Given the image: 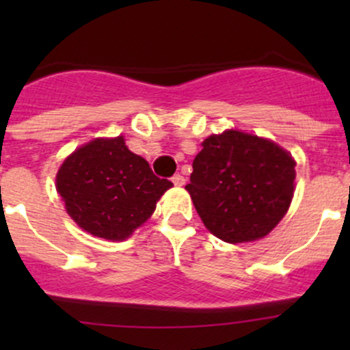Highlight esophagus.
<instances>
[{
    "label": "esophagus",
    "instance_id": "obj_1",
    "mask_svg": "<svg viewBox=\"0 0 350 350\" xmlns=\"http://www.w3.org/2000/svg\"><path fill=\"white\" fill-rule=\"evenodd\" d=\"M172 183H174V186H185L186 179L181 174H174L172 176Z\"/></svg>",
    "mask_w": 350,
    "mask_h": 350
}]
</instances>
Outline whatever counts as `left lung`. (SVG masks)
<instances>
[{
	"mask_svg": "<svg viewBox=\"0 0 350 350\" xmlns=\"http://www.w3.org/2000/svg\"><path fill=\"white\" fill-rule=\"evenodd\" d=\"M201 146L186 189L204 227L228 243L266 237L291 204L295 159L239 130L210 135Z\"/></svg>",
	"mask_w": 350,
	"mask_h": 350,
	"instance_id": "left-lung-1",
	"label": "left lung"
}]
</instances>
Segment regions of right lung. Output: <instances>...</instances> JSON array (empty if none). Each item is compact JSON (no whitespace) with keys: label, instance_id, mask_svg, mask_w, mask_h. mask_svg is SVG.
Wrapping results in <instances>:
<instances>
[{"label":"right lung","instance_id":"obj_1","mask_svg":"<svg viewBox=\"0 0 350 350\" xmlns=\"http://www.w3.org/2000/svg\"><path fill=\"white\" fill-rule=\"evenodd\" d=\"M171 186L154 174L146 159L130 152L122 135L94 139L76 149L55 176L69 217L107 241L129 239Z\"/></svg>","mask_w":350,"mask_h":350}]
</instances>
